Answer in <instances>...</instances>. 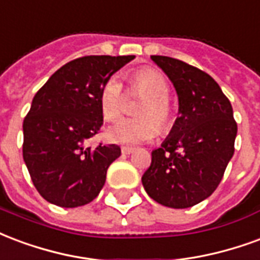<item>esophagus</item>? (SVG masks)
Segmentation results:
<instances>
[{
  "label": "esophagus",
  "instance_id": "1",
  "mask_svg": "<svg viewBox=\"0 0 260 260\" xmlns=\"http://www.w3.org/2000/svg\"><path fill=\"white\" fill-rule=\"evenodd\" d=\"M133 152H134V148H133V147H122L123 155H130V153Z\"/></svg>",
  "mask_w": 260,
  "mask_h": 260
}]
</instances>
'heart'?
<instances>
[{
  "instance_id": "1",
  "label": "heart",
  "mask_w": 260,
  "mask_h": 260,
  "mask_svg": "<svg viewBox=\"0 0 260 260\" xmlns=\"http://www.w3.org/2000/svg\"><path fill=\"white\" fill-rule=\"evenodd\" d=\"M133 92L145 96L137 113L140 117L123 119L105 130L109 143L134 145L152 140L156 133L168 132L173 123V111L169 102V84L165 76L152 68H143L130 76ZM100 108L102 116L115 122L124 108V88L116 76L109 77L100 92Z\"/></svg>"
}]
</instances>
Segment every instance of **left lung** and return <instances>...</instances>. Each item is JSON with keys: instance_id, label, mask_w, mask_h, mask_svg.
Returning a JSON list of instances; mask_svg holds the SVG:
<instances>
[{"instance_id": "obj_1", "label": "left lung", "mask_w": 260, "mask_h": 260, "mask_svg": "<svg viewBox=\"0 0 260 260\" xmlns=\"http://www.w3.org/2000/svg\"><path fill=\"white\" fill-rule=\"evenodd\" d=\"M151 59L173 83L179 117L152 151L141 181L158 204L184 209L206 200L220 184L234 153L237 123L229 98L208 73L169 56Z\"/></svg>"}]
</instances>
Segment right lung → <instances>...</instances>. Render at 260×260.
I'll return each instance as SVG.
<instances>
[{"label":"right lung","instance_id":"right-lung-1","mask_svg":"<svg viewBox=\"0 0 260 260\" xmlns=\"http://www.w3.org/2000/svg\"><path fill=\"white\" fill-rule=\"evenodd\" d=\"M133 59V55H90L70 60L34 95L23 122V159L45 201L77 208L98 197L120 147L100 144L91 149L84 144L104 123V83Z\"/></svg>","mask_w":260,"mask_h":260}]
</instances>
